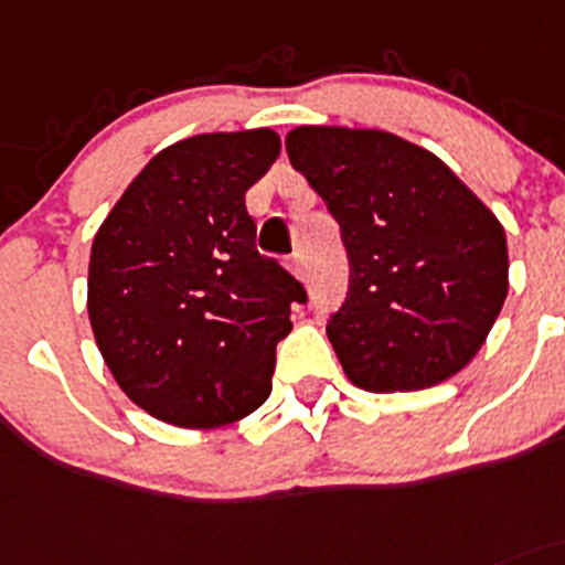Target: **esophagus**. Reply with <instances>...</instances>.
<instances>
[{
	"label": "esophagus",
	"instance_id": "34e87169",
	"mask_svg": "<svg viewBox=\"0 0 565 565\" xmlns=\"http://www.w3.org/2000/svg\"><path fill=\"white\" fill-rule=\"evenodd\" d=\"M287 270L292 273L295 278H300V281H303V276H307V262H303V256H300V253H292V256L287 258Z\"/></svg>",
	"mask_w": 565,
	"mask_h": 565
}]
</instances>
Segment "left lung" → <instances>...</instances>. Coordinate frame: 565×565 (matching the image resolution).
<instances>
[{
	"label": "left lung",
	"instance_id": "obj_1",
	"mask_svg": "<svg viewBox=\"0 0 565 565\" xmlns=\"http://www.w3.org/2000/svg\"><path fill=\"white\" fill-rule=\"evenodd\" d=\"M284 145L342 228L351 287L326 334L345 376L404 393L460 373L508 298L497 214L435 152L387 130L300 125Z\"/></svg>",
	"mask_w": 565,
	"mask_h": 565
}]
</instances>
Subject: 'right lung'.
Here are the masks:
<instances>
[{"instance_id": "obj_1", "label": "right lung", "mask_w": 565, "mask_h": 565, "mask_svg": "<svg viewBox=\"0 0 565 565\" xmlns=\"http://www.w3.org/2000/svg\"><path fill=\"white\" fill-rule=\"evenodd\" d=\"M270 128L200 134L163 147L94 234L88 323L136 407L214 429L267 402L289 303L307 292L256 250L245 192L270 170Z\"/></svg>"}]
</instances>
